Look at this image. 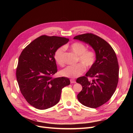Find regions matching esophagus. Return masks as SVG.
<instances>
[{"instance_id":"1","label":"esophagus","mask_w":133,"mask_h":133,"mask_svg":"<svg viewBox=\"0 0 133 133\" xmlns=\"http://www.w3.org/2000/svg\"><path fill=\"white\" fill-rule=\"evenodd\" d=\"M70 83H76V82H75V80H74V79H70Z\"/></svg>"}]
</instances>
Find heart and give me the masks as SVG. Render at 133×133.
<instances>
[{"mask_svg":"<svg viewBox=\"0 0 133 133\" xmlns=\"http://www.w3.org/2000/svg\"><path fill=\"white\" fill-rule=\"evenodd\" d=\"M70 49L78 56V61L82 64H78L73 66H68L64 68L60 74L63 76L74 78L81 75L85 70V68H90L95 62L96 55L92 50H88L84 44L80 42H75L71 44ZM64 47H60L55 50L54 59L56 63L60 66L64 64Z\"/></svg>","mask_w":133,"mask_h":133,"instance_id":"b5f03b06","label":"heart"}]
</instances>
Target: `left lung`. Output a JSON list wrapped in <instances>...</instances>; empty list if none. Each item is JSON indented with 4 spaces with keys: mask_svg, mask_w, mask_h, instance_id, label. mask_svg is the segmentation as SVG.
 I'll use <instances>...</instances> for the list:
<instances>
[{
    "mask_svg": "<svg viewBox=\"0 0 133 133\" xmlns=\"http://www.w3.org/2000/svg\"><path fill=\"white\" fill-rule=\"evenodd\" d=\"M74 39L89 44L96 55L94 65L85 76L76 79V83L83 87L78 99L87 107L98 108L107 103L116 90L119 79L117 57L110 44L97 35L87 33L75 36ZM88 77L93 79L89 80Z\"/></svg>",
    "mask_w": 133,
    "mask_h": 133,
    "instance_id": "left-lung-1",
    "label": "left lung"
}]
</instances>
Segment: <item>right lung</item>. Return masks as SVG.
I'll use <instances>...</instances> for the list:
<instances>
[{"label": "right lung", "instance_id": "obj_1", "mask_svg": "<svg viewBox=\"0 0 133 133\" xmlns=\"http://www.w3.org/2000/svg\"><path fill=\"white\" fill-rule=\"evenodd\" d=\"M69 42L60 37L42 35L22 51L16 71L17 82L22 95L31 105L40 110L56 105L62 90L69 85L68 78H53L57 72L54 53Z\"/></svg>", "mask_w": 133, "mask_h": 133}]
</instances>
